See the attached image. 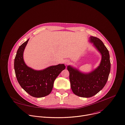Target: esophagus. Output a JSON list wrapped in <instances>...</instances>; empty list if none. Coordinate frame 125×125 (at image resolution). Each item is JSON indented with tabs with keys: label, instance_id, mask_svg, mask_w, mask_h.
Listing matches in <instances>:
<instances>
[{
	"label": "esophagus",
	"instance_id": "1",
	"mask_svg": "<svg viewBox=\"0 0 125 125\" xmlns=\"http://www.w3.org/2000/svg\"><path fill=\"white\" fill-rule=\"evenodd\" d=\"M64 63L66 64V65H68L69 63V61H67V60H64Z\"/></svg>",
	"mask_w": 125,
	"mask_h": 125
}]
</instances>
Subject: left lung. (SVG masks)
Listing matches in <instances>:
<instances>
[{
    "label": "left lung",
    "instance_id": "left-lung-1",
    "mask_svg": "<svg viewBox=\"0 0 125 125\" xmlns=\"http://www.w3.org/2000/svg\"><path fill=\"white\" fill-rule=\"evenodd\" d=\"M89 42L101 54L100 64L90 72H83L78 68L68 65L70 85L73 93L82 97H90L99 92L107 81L111 70L110 54L103 42L90 36Z\"/></svg>",
    "mask_w": 125,
    "mask_h": 125
}]
</instances>
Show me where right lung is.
Wrapping results in <instances>:
<instances>
[{
    "instance_id": "right-lung-1",
    "label": "right lung",
    "mask_w": 125,
    "mask_h": 125,
    "mask_svg": "<svg viewBox=\"0 0 125 125\" xmlns=\"http://www.w3.org/2000/svg\"><path fill=\"white\" fill-rule=\"evenodd\" d=\"M29 39L18 49L14 59L15 75L21 86L31 96L42 97L48 95L52 90L54 82L62 71L64 64L53 65L40 70L28 66L23 60V52Z\"/></svg>"
}]
</instances>
